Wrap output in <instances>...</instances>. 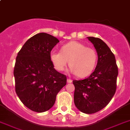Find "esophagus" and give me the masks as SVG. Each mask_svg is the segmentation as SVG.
Wrapping results in <instances>:
<instances>
[{
    "label": "esophagus",
    "instance_id": "1",
    "mask_svg": "<svg viewBox=\"0 0 130 130\" xmlns=\"http://www.w3.org/2000/svg\"><path fill=\"white\" fill-rule=\"evenodd\" d=\"M72 82H73V80H72V79H69V78H68V79H67V82H68V83H71Z\"/></svg>",
    "mask_w": 130,
    "mask_h": 130
}]
</instances>
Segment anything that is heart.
<instances>
[{
  "label": "heart",
  "mask_w": 130,
  "mask_h": 130,
  "mask_svg": "<svg viewBox=\"0 0 130 130\" xmlns=\"http://www.w3.org/2000/svg\"><path fill=\"white\" fill-rule=\"evenodd\" d=\"M50 59L55 69L59 71L65 69L69 61L71 73L79 77H84L90 75L94 71L97 55L94 49L73 41L63 45L61 48V52L51 51Z\"/></svg>",
  "instance_id": "heart-1"
}]
</instances>
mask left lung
I'll use <instances>...</instances> for the list:
<instances>
[{
  "mask_svg": "<svg viewBox=\"0 0 130 130\" xmlns=\"http://www.w3.org/2000/svg\"><path fill=\"white\" fill-rule=\"evenodd\" d=\"M98 54L94 71L82 80H73L74 103L79 111L95 113L105 108L114 96L118 75L115 55L105 42L99 38L88 37Z\"/></svg>",
  "mask_w": 130,
  "mask_h": 130,
  "instance_id": "left-lung-1",
  "label": "left lung"
}]
</instances>
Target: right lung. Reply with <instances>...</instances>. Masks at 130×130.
<instances>
[{"instance_id": "add662e5", "label": "right lung", "mask_w": 130, "mask_h": 130, "mask_svg": "<svg viewBox=\"0 0 130 130\" xmlns=\"http://www.w3.org/2000/svg\"><path fill=\"white\" fill-rule=\"evenodd\" d=\"M59 40L46 33L27 40L17 54L14 77L15 92L23 104L37 113L53 107L59 91L67 84L66 75L54 68L50 59Z\"/></svg>"}]
</instances>
